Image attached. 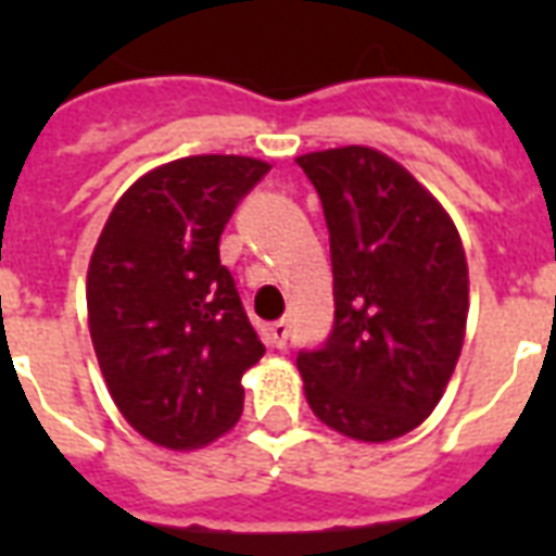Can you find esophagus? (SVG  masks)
<instances>
[{"label":"esophagus","mask_w":556,"mask_h":556,"mask_svg":"<svg viewBox=\"0 0 556 556\" xmlns=\"http://www.w3.org/2000/svg\"><path fill=\"white\" fill-rule=\"evenodd\" d=\"M268 331H270V343H274V346H286L288 343V334H291V326H288V320H277V323H270L268 326Z\"/></svg>","instance_id":"esophagus-1"}]
</instances>
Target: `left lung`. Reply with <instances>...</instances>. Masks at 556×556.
<instances>
[{
    "label": "left lung",
    "mask_w": 556,
    "mask_h": 556,
    "mask_svg": "<svg viewBox=\"0 0 556 556\" xmlns=\"http://www.w3.org/2000/svg\"><path fill=\"white\" fill-rule=\"evenodd\" d=\"M320 195L334 323L296 366L314 415L357 441L415 430L456 369L467 262L456 225L401 164L369 147L296 159Z\"/></svg>",
    "instance_id": "8db88e82"
}]
</instances>
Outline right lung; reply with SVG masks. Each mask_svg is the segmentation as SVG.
I'll list each match as a JSON object with an SVG mask.
<instances>
[{
	"mask_svg": "<svg viewBox=\"0 0 556 556\" xmlns=\"http://www.w3.org/2000/svg\"><path fill=\"white\" fill-rule=\"evenodd\" d=\"M242 155H190L138 178L91 253V343L124 418L169 450L207 444L239 421L242 375L262 355L222 230L268 176Z\"/></svg>",
	"mask_w": 556,
	"mask_h": 556,
	"instance_id": "obj_1",
	"label": "right lung"
}]
</instances>
